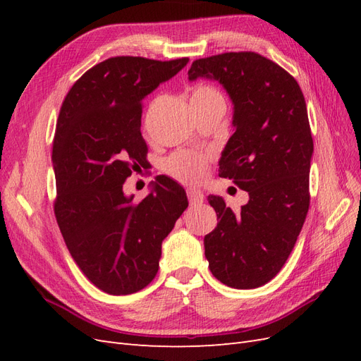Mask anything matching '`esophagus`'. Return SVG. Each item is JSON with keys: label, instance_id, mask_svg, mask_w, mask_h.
I'll use <instances>...</instances> for the list:
<instances>
[{"label": "esophagus", "instance_id": "34e87169", "mask_svg": "<svg viewBox=\"0 0 361 361\" xmlns=\"http://www.w3.org/2000/svg\"><path fill=\"white\" fill-rule=\"evenodd\" d=\"M187 194H188V200H190V203L191 204H199V203H203V200H204V195H203V192L200 191V190H195V188H190L188 191H187Z\"/></svg>", "mask_w": 361, "mask_h": 361}]
</instances>
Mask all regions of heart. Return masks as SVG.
Segmentation results:
<instances>
[{"label": "heart", "mask_w": 361, "mask_h": 361, "mask_svg": "<svg viewBox=\"0 0 361 361\" xmlns=\"http://www.w3.org/2000/svg\"><path fill=\"white\" fill-rule=\"evenodd\" d=\"M224 104L221 93L215 87L200 84L191 92V104ZM164 170L183 183H195L207 173V158L195 152H178L164 162Z\"/></svg>", "instance_id": "heart-1"}]
</instances>
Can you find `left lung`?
Masks as SVG:
<instances>
[{
	"label": "left lung",
	"instance_id": "left-lung-1",
	"mask_svg": "<svg viewBox=\"0 0 361 361\" xmlns=\"http://www.w3.org/2000/svg\"><path fill=\"white\" fill-rule=\"evenodd\" d=\"M197 78L218 81L231 96L235 133L218 174L250 195L239 212L223 197H207L220 221L204 236V256L224 285L259 288L285 265L309 211L307 106L290 73L251 51L192 61L188 80Z\"/></svg>",
	"mask_w": 361,
	"mask_h": 361
}]
</instances>
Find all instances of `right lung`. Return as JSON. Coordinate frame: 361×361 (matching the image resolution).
I'll list each match as a JSON object with an SVG mask.
<instances>
[{
  "instance_id": "right-lung-1",
  "label": "right lung",
  "mask_w": 361,
  "mask_h": 361,
  "mask_svg": "<svg viewBox=\"0 0 361 361\" xmlns=\"http://www.w3.org/2000/svg\"><path fill=\"white\" fill-rule=\"evenodd\" d=\"M187 63L111 57L87 71L61 105L54 212L75 264L110 295L138 292L155 279L164 238L188 207L187 192L167 176L141 202L123 192L147 155L141 102Z\"/></svg>"
}]
</instances>
